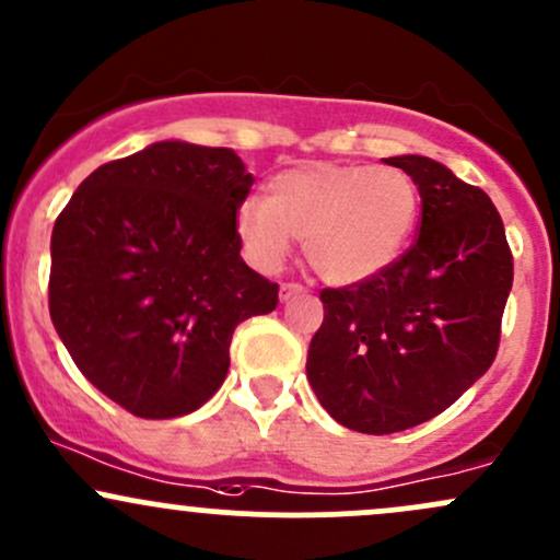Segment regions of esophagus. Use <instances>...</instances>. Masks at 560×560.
Returning <instances> with one entry per match:
<instances>
[{
    "instance_id": "obj_1",
    "label": "esophagus",
    "mask_w": 560,
    "mask_h": 560,
    "mask_svg": "<svg viewBox=\"0 0 560 560\" xmlns=\"http://www.w3.org/2000/svg\"><path fill=\"white\" fill-rule=\"evenodd\" d=\"M299 293H304V285H299V282H282V285H280V302H288V299L299 296Z\"/></svg>"
}]
</instances>
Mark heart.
Segmentation results:
<instances>
[{"instance_id":"1","label":"heart","mask_w":560,"mask_h":560,"mask_svg":"<svg viewBox=\"0 0 560 560\" xmlns=\"http://www.w3.org/2000/svg\"><path fill=\"white\" fill-rule=\"evenodd\" d=\"M419 208V184L402 167L312 162L272 176L267 200L240 202L234 226L258 267H280L299 237L317 278L352 285L402 254Z\"/></svg>"}]
</instances>
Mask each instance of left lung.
I'll return each mask as SVG.
<instances>
[{"instance_id": "left-lung-1", "label": "left lung", "mask_w": 560, "mask_h": 560, "mask_svg": "<svg viewBox=\"0 0 560 560\" xmlns=\"http://www.w3.org/2000/svg\"><path fill=\"white\" fill-rule=\"evenodd\" d=\"M422 221L411 248L363 282L320 291L306 378L339 424L389 435L438 417L494 363L513 288L499 210L446 165L402 154Z\"/></svg>"}]
</instances>
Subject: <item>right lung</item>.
Wrapping results in <instances>:
<instances>
[{
  "instance_id": "add662e5",
  "label": "right lung",
  "mask_w": 560,
  "mask_h": 560,
  "mask_svg": "<svg viewBox=\"0 0 560 560\" xmlns=\"http://www.w3.org/2000/svg\"><path fill=\"white\" fill-rule=\"evenodd\" d=\"M254 176L232 149L160 141L77 186L50 240V317L93 387L141 419L200 408L234 328L278 306L240 256Z\"/></svg>"
}]
</instances>
